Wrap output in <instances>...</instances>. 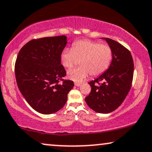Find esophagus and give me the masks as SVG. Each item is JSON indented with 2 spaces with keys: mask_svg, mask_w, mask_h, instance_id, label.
Segmentation results:
<instances>
[{
  "mask_svg": "<svg viewBox=\"0 0 152 152\" xmlns=\"http://www.w3.org/2000/svg\"><path fill=\"white\" fill-rule=\"evenodd\" d=\"M82 84V83L81 82H75V86H80Z\"/></svg>",
  "mask_w": 152,
  "mask_h": 152,
  "instance_id": "34e87169",
  "label": "esophagus"
}]
</instances>
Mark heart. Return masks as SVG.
<instances>
[{
  "mask_svg": "<svg viewBox=\"0 0 152 152\" xmlns=\"http://www.w3.org/2000/svg\"><path fill=\"white\" fill-rule=\"evenodd\" d=\"M60 58L61 64L66 68H72L80 60V67L67 72L68 78L80 82L89 74L93 77L103 74L111 65L113 51L109 45L84 39L75 41L71 49H64Z\"/></svg>",
  "mask_w": 152,
  "mask_h": 152,
  "instance_id": "1",
  "label": "heart"
}]
</instances>
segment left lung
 <instances>
[{
	"label": "left lung",
	"instance_id": "left-lung-1",
	"mask_svg": "<svg viewBox=\"0 0 152 152\" xmlns=\"http://www.w3.org/2000/svg\"><path fill=\"white\" fill-rule=\"evenodd\" d=\"M103 39L111 48L113 59L103 74L88 83L91 91L85 101L93 111L109 113L121 105L129 92L134 76V61L129 50L122 44L109 38ZM99 81L103 83L99 84Z\"/></svg>",
	"mask_w": 152,
	"mask_h": 152
}]
</instances>
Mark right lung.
<instances>
[{"mask_svg": "<svg viewBox=\"0 0 152 152\" xmlns=\"http://www.w3.org/2000/svg\"><path fill=\"white\" fill-rule=\"evenodd\" d=\"M66 43V36L33 39L18 54L15 75L18 89L31 107L40 113L59 111L74 86L72 81L63 79L66 72L60 57Z\"/></svg>", "mask_w": 152, "mask_h": 152, "instance_id": "obj_1", "label": "right lung"}]
</instances>
